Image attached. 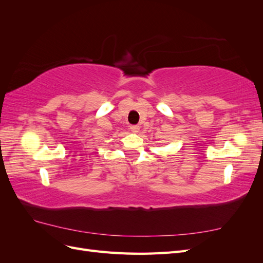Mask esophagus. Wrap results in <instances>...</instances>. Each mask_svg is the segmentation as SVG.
<instances>
[{"label": "esophagus", "mask_w": 263, "mask_h": 263, "mask_svg": "<svg viewBox=\"0 0 263 263\" xmlns=\"http://www.w3.org/2000/svg\"><path fill=\"white\" fill-rule=\"evenodd\" d=\"M130 130L134 133H137L139 130V126L138 125H130Z\"/></svg>", "instance_id": "obj_1"}]
</instances>
